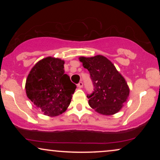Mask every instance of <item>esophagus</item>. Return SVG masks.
Wrapping results in <instances>:
<instances>
[{
    "instance_id": "34e87169",
    "label": "esophagus",
    "mask_w": 160,
    "mask_h": 160,
    "mask_svg": "<svg viewBox=\"0 0 160 160\" xmlns=\"http://www.w3.org/2000/svg\"><path fill=\"white\" fill-rule=\"evenodd\" d=\"M77 87H78V88H82L83 87V83L82 82H80L78 84H77Z\"/></svg>"
}]
</instances>
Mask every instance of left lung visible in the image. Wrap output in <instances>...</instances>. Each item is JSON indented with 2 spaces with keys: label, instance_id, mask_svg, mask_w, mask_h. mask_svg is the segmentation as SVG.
<instances>
[{
  "label": "left lung",
  "instance_id": "1",
  "mask_svg": "<svg viewBox=\"0 0 160 160\" xmlns=\"http://www.w3.org/2000/svg\"><path fill=\"white\" fill-rule=\"evenodd\" d=\"M79 60L88 70L94 91L87 95L89 105L102 115H113L121 110L127 101L130 89L114 65L102 55L81 57Z\"/></svg>",
  "mask_w": 160,
  "mask_h": 160
}]
</instances>
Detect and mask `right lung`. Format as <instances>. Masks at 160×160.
<instances>
[{
    "label": "right lung",
    "instance_id": "right-lung-1",
    "mask_svg": "<svg viewBox=\"0 0 160 160\" xmlns=\"http://www.w3.org/2000/svg\"><path fill=\"white\" fill-rule=\"evenodd\" d=\"M64 60L48 57L38 61L28 74L25 84L28 98L49 117L65 112L76 88L65 73Z\"/></svg>",
    "mask_w": 160,
    "mask_h": 160
}]
</instances>
